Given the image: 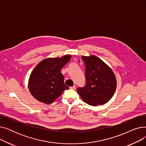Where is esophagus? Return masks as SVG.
<instances>
[{"mask_svg":"<svg viewBox=\"0 0 146 146\" xmlns=\"http://www.w3.org/2000/svg\"><path fill=\"white\" fill-rule=\"evenodd\" d=\"M75 88H76V86H75V85H74V86H73L70 87V89H74Z\"/></svg>","mask_w":146,"mask_h":146,"instance_id":"1","label":"esophagus"}]
</instances>
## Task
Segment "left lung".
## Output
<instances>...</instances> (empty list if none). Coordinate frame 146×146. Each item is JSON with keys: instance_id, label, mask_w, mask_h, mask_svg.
Masks as SVG:
<instances>
[{"instance_id": "left-lung-1", "label": "left lung", "mask_w": 146, "mask_h": 146, "mask_svg": "<svg viewBox=\"0 0 146 146\" xmlns=\"http://www.w3.org/2000/svg\"><path fill=\"white\" fill-rule=\"evenodd\" d=\"M82 58L85 64L86 84L77 89L78 93L88 105H104L115 91V76L111 68L98 57L82 56Z\"/></svg>"}]
</instances>
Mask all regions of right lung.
<instances>
[{"instance_id":"obj_1","label":"right lung","mask_w":146,"mask_h":146,"mask_svg":"<svg viewBox=\"0 0 146 146\" xmlns=\"http://www.w3.org/2000/svg\"><path fill=\"white\" fill-rule=\"evenodd\" d=\"M71 55L61 58H48L38 63L31 73L28 82L30 93L38 101L50 104L68 87L64 83L61 70L69 61Z\"/></svg>"}]
</instances>
